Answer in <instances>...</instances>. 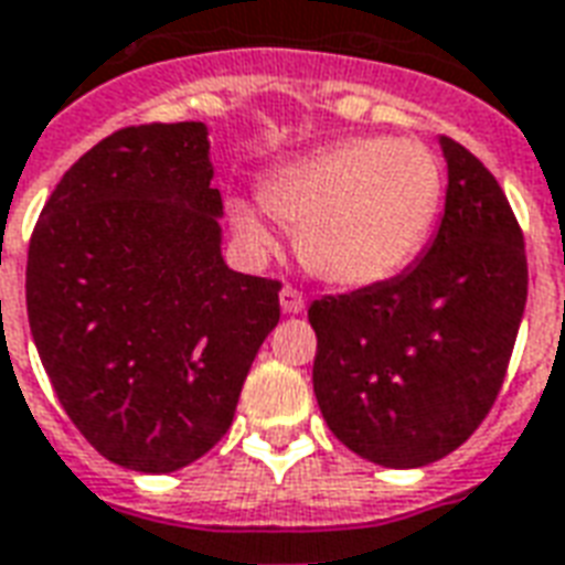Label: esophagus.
Masks as SVG:
<instances>
[{
    "mask_svg": "<svg viewBox=\"0 0 565 565\" xmlns=\"http://www.w3.org/2000/svg\"><path fill=\"white\" fill-rule=\"evenodd\" d=\"M281 311L284 315H302L305 311V296L294 287H284L281 290Z\"/></svg>",
    "mask_w": 565,
    "mask_h": 565,
    "instance_id": "34e87169",
    "label": "esophagus"
}]
</instances>
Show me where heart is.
<instances>
[{"label": "heart", "mask_w": 565, "mask_h": 565, "mask_svg": "<svg viewBox=\"0 0 565 565\" xmlns=\"http://www.w3.org/2000/svg\"><path fill=\"white\" fill-rule=\"evenodd\" d=\"M443 198L431 149L395 137H353L275 170L260 188L271 218L299 230L308 269L338 287H374L419 257ZM230 221L250 248H271L260 215L230 203Z\"/></svg>", "instance_id": "obj_1"}]
</instances>
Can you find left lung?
Masks as SVG:
<instances>
[{"label":"left lung","mask_w":565,"mask_h":565,"mask_svg":"<svg viewBox=\"0 0 565 565\" xmlns=\"http://www.w3.org/2000/svg\"><path fill=\"white\" fill-rule=\"evenodd\" d=\"M446 209L416 266L308 308L329 431L380 467L455 452L503 386L527 305L524 236L484 164L440 137Z\"/></svg>","instance_id":"1"}]
</instances>
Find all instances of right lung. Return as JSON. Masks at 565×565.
<instances>
[{
	"label": "right lung",
	"mask_w": 565,
	"mask_h": 565,
	"mask_svg": "<svg viewBox=\"0 0 565 565\" xmlns=\"http://www.w3.org/2000/svg\"><path fill=\"white\" fill-rule=\"evenodd\" d=\"M203 122L104 137L41 209L26 311L60 404L107 461L173 473L227 434L281 284L221 254Z\"/></svg>",
	"instance_id": "add662e5"
}]
</instances>
